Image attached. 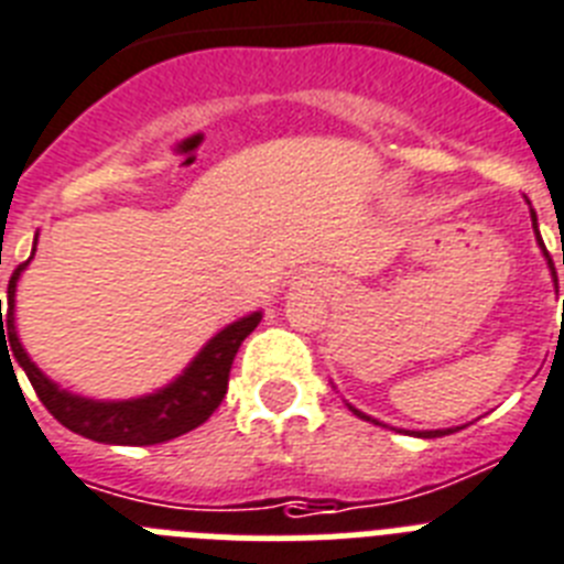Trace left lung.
Segmentation results:
<instances>
[{
	"label": "left lung",
	"instance_id": "left-lung-1",
	"mask_svg": "<svg viewBox=\"0 0 564 564\" xmlns=\"http://www.w3.org/2000/svg\"><path fill=\"white\" fill-rule=\"evenodd\" d=\"M531 220H533V231H536V243H539V249H542V254H545V260H547V269H551V274H553V286H556V292H560V283H556V269H553V260H551V254H547V249H545V243H542V235H539V226H536V212L531 209ZM562 263H564V254H562ZM349 410H352L355 415H358V419H364V421H372V424H381V421L378 419H372V415H367V413H361V410H355L352 404H347ZM381 427H387V424H381ZM456 430H462V427H447V430H413V435H421V438H438V435H451V433H456Z\"/></svg>",
	"mask_w": 564,
	"mask_h": 564
}]
</instances>
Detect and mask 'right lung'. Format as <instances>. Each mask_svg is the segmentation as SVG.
<instances>
[{"mask_svg": "<svg viewBox=\"0 0 564 564\" xmlns=\"http://www.w3.org/2000/svg\"><path fill=\"white\" fill-rule=\"evenodd\" d=\"M33 252H36V238H33ZM31 258L25 263H19L13 269L11 281H8V312H4V318L0 312V335L3 343V333L8 332L9 344L3 343L6 347L2 352H8V347H11L13 355H8V361L13 358V364H19L25 370L28 381L33 384L40 401L48 406V413L63 427H68L70 433L85 435L91 442L145 447V444L172 442L177 435L200 427L203 421L220 406L226 390H229L231 361H235L246 335L260 324L263 312H249L243 318L224 326L215 338L203 344L200 352L186 364V370L180 372L174 381L160 387V390L137 395V399H85V395L63 390L56 381H51L31 361V355L25 352L17 335V283L28 269V263H31Z\"/></svg>", "mask_w": 564, "mask_h": 564, "instance_id": "right-lung-1", "label": "right lung"}]
</instances>
